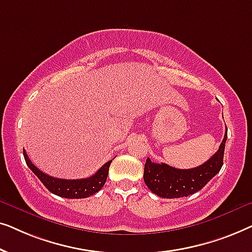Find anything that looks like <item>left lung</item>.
<instances>
[{
	"label": "left lung",
	"mask_w": 252,
	"mask_h": 252,
	"mask_svg": "<svg viewBox=\"0 0 252 252\" xmlns=\"http://www.w3.org/2000/svg\"><path fill=\"white\" fill-rule=\"evenodd\" d=\"M227 140V128L222 142L217 153L197 167L180 170L170 165L157 164L147 158L143 179L147 187L154 194L163 198L187 197L201 190L217 173H219L223 161V151Z\"/></svg>",
	"instance_id": "8db88e82"
}]
</instances>
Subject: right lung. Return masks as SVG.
Instances as JSON below:
<instances>
[{"mask_svg":"<svg viewBox=\"0 0 252 252\" xmlns=\"http://www.w3.org/2000/svg\"><path fill=\"white\" fill-rule=\"evenodd\" d=\"M24 158H25L27 166L40 179V181L44 185V187L53 192V194L64 198H86L96 194L98 190H101L105 184L106 178H108L109 167L112 161L109 160L108 163H105L92 177L86 179H77V180H66V179L50 177V175L40 171L30 160L25 150H24Z\"/></svg>","mask_w":252,"mask_h":252,"instance_id":"add662e5","label":"right lung"}]
</instances>
